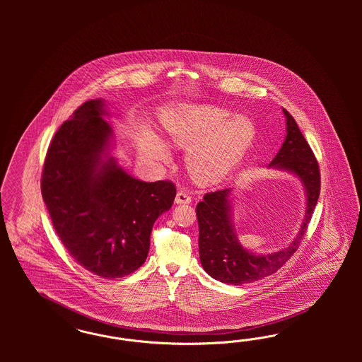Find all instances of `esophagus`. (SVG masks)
Wrapping results in <instances>:
<instances>
[{
  "instance_id": "obj_1",
  "label": "esophagus",
  "mask_w": 362,
  "mask_h": 362,
  "mask_svg": "<svg viewBox=\"0 0 362 362\" xmlns=\"http://www.w3.org/2000/svg\"><path fill=\"white\" fill-rule=\"evenodd\" d=\"M175 203L176 204H188V203H191V197L186 192L180 191L176 194Z\"/></svg>"
}]
</instances>
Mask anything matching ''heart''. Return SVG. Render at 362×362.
<instances>
[{
  "label": "heart",
  "instance_id": "heart-1",
  "mask_svg": "<svg viewBox=\"0 0 362 362\" xmlns=\"http://www.w3.org/2000/svg\"><path fill=\"white\" fill-rule=\"evenodd\" d=\"M167 141L187 148L186 167L202 185L223 180L240 163L256 139V126L247 117H235L215 106H180L163 119ZM139 150L156 160L168 153L153 138H144Z\"/></svg>",
  "mask_w": 362,
  "mask_h": 362
}]
</instances>
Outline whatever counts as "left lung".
Here are the masks:
<instances>
[{
	"label": "left lung",
	"mask_w": 362,
	"mask_h": 362,
	"mask_svg": "<svg viewBox=\"0 0 362 362\" xmlns=\"http://www.w3.org/2000/svg\"><path fill=\"white\" fill-rule=\"evenodd\" d=\"M286 136L269 167L296 175L307 192V209L296 239L286 248L268 255H255L241 245L230 220V188L206 194L197 206L199 253L204 271L230 285L247 284L277 272L303 239L320 195V168L315 153L300 132L295 118L286 111Z\"/></svg>",
	"instance_id": "left-lung-1"
}]
</instances>
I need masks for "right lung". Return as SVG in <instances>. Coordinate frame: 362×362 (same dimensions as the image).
I'll use <instances>...</instances> for the list:
<instances>
[{
  "instance_id": "right-lung-1",
  "label": "right lung",
  "mask_w": 362,
  "mask_h": 362,
  "mask_svg": "<svg viewBox=\"0 0 362 362\" xmlns=\"http://www.w3.org/2000/svg\"><path fill=\"white\" fill-rule=\"evenodd\" d=\"M103 106L85 102L55 132L41 191L70 256L91 274L118 279L146 262L153 223L171 209L176 188L138 180L107 155L112 132Z\"/></svg>"
}]
</instances>
